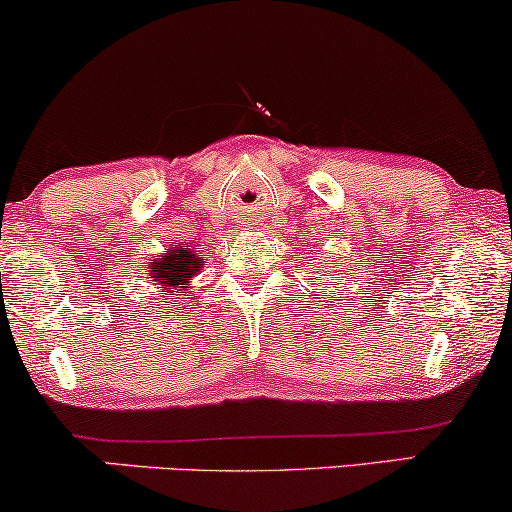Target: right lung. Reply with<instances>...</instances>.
<instances>
[{
    "mask_svg": "<svg viewBox=\"0 0 512 512\" xmlns=\"http://www.w3.org/2000/svg\"><path fill=\"white\" fill-rule=\"evenodd\" d=\"M206 266V258H201L197 251L189 249V246L173 244L166 254L159 258H151L149 263V277L151 285H156L159 292H178L182 296L189 294V285ZM159 304V301H156ZM168 304V301H166Z\"/></svg>",
    "mask_w": 512,
    "mask_h": 512,
    "instance_id": "right-lung-1",
    "label": "right lung"
}]
</instances>
